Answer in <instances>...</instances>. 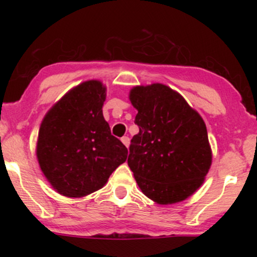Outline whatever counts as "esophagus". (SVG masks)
Listing matches in <instances>:
<instances>
[{"mask_svg":"<svg viewBox=\"0 0 257 257\" xmlns=\"http://www.w3.org/2000/svg\"><path fill=\"white\" fill-rule=\"evenodd\" d=\"M120 140H122V143L124 144L126 147H129V141H131V140H129L128 137H123L122 139H120Z\"/></svg>","mask_w":257,"mask_h":257,"instance_id":"obj_1","label":"esophagus"}]
</instances>
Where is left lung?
<instances>
[{
	"label": "left lung",
	"mask_w": 257,
	"mask_h": 257,
	"mask_svg": "<svg viewBox=\"0 0 257 257\" xmlns=\"http://www.w3.org/2000/svg\"><path fill=\"white\" fill-rule=\"evenodd\" d=\"M138 110L128 166L143 193L158 204L185 200L204 182L211 149L204 120L168 85H137L129 93Z\"/></svg>",
	"instance_id": "left-lung-1"
}]
</instances>
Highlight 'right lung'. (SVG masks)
<instances>
[{
    "instance_id": "add662e5",
    "label": "right lung",
    "mask_w": 257,
    "mask_h": 257,
    "mask_svg": "<svg viewBox=\"0 0 257 257\" xmlns=\"http://www.w3.org/2000/svg\"><path fill=\"white\" fill-rule=\"evenodd\" d=\"M105 99L101 82L85 81L53 105L41 123L38 164L65 197L79 198L100 190L126 161L128 150L111 134L102 116Z\"/></svg>"
}]
</instances>
